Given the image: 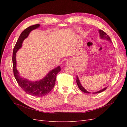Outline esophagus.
<instances>
[{
  "label": "esophagus",
  "mask_w": 127,
  "mask_h": 127,
  "mask_svg": "<svg viewBox=\"0 0 127 127\" xmlns=\"http://www.w3.org/2000/svg\"><path fill=\"white\" fill-rule=\"evenodd\" d=\"M66 63H67V64H68V65H71V64H72V63L70 61H69V60L67 61Z\"/></svg>",
  "instance_id": "esophagus-1"
}]
</instances>
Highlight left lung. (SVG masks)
<instances>
[{
    "label": "left lung",
    "instance_id": "obj_1",
    "mask_svg": "<svg viewBox=\"0 0 127 127\" xmlns=\"http://www.w3.org/2000/svg\"><path fill=\"white\" fill-rule=\"evenodd\" d=\"M99 35H100V36L102 38V39H106V40H108L109 41H111V39H110V36L107 35L106 33L105 32H104L102 30H99ZM76 82H77V85H78V87H79V89L81 90L83 92H84V93H91L90 92H87L85 88H84L82 85H81V84H80V82H79V78L77 77V76H76ZM107 88V87L106 88H103V90L99 91H98V92H95V93H93V94H95V93H101V92H102L103 91H105L106 89Z\"/></svg>",
    "mask_w": 127,
    "mask_h": 127
}]
</instances>
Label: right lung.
Here are the masks:
<instances>
[{
	"instance_id": "add662e5",
	"label": "right lung",
	"mask_w": 127,
	"mask_h": 127,
	"mask_svg": "<svg viewBox=\"0 0 127 127\" xmlns=\"http://www.w3.org/2000/svg\"><path fill=\"white\" fill-rule=\"evenodd\" d=\"M40 26V24H35L28 27L23 31L19 37L13 49V69L14 75L16 81L21 88L27 94L34 96H43L48 94L55 86L56 77L58 73L61 70L60 66L52 70L44 78L36 82H31L25 78H22L19 75L16 69V53L22 47L23 40L28 36L31 31Z\"/></svg>"
}]
</instances>
